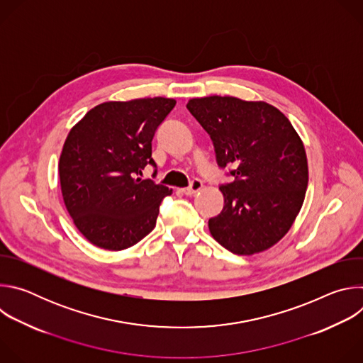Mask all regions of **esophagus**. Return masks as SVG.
<instances>
[{
    "mask_svg": "<svg viewBox=\"0 0 363 363\" xmlns=\"http://www.w3.org/2000/svg\"><path fill=\"white\" fill-rule=\"evenodd\" d=\"M202 186H203V184L199 181V179H195V181H192V184H191V186H188V188H184L182 189V192L185 194V195H194V194H196L198 191H201L202 189Z\"/></svg>",
    "mask_w": 363,
    "mask_h": 363,
    "instance_id": "1",
    "label": "esophagus"
}]
</instances>
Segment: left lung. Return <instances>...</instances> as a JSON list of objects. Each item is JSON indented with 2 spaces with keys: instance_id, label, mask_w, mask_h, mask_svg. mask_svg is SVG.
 Listing matches in <instances>:
<instances>
[{
  "instance_id": "8db88e82",
  "label": "left lung",
  "mask_w": 363,
  "mask_h": 363,
  "mask_svg": "<svg viewBox=\"0 0 363 363\" xmlns=\"http://www.w3.org/2000/svg\"><path fill=\"white\" fill-rule=\"evenodd\" d=\"M188 111L210 133L234 181L220 186L223 211L208 221L216 241L238 255L277 244L303 205L308 167L301 138L277 108L234 96L194 97Z\"/></svg>"
}]
</instances>
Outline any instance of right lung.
<instances>
[{
  "label": "right lung",
  "instance_id": "add662e5",
  "mask_svg": "<svg viewBox=\"0 0 363 363\" xmlns=\"http://www.w3.org/2000/svg\"><path fill=\"white\" fill-rule=\"evenodd\" d=\"M177 105L169 97L105 101L69 132L59 161L66 210L93 245L121 251L157 225L165 185L142 179L155 130Z\"/></svg>",
  "mask_w": 363,
  "mask_h": 363
}]
</instances>
